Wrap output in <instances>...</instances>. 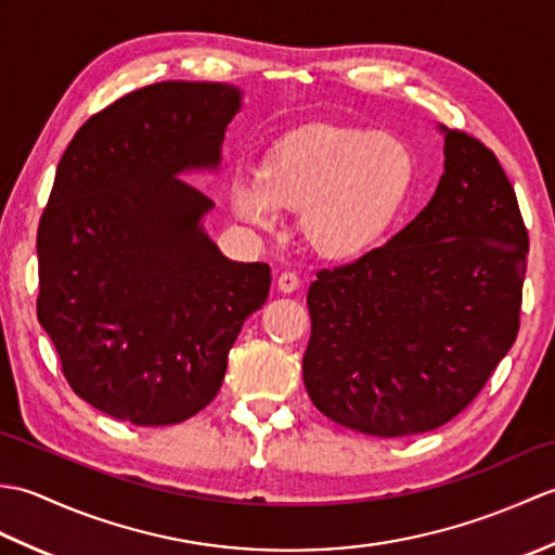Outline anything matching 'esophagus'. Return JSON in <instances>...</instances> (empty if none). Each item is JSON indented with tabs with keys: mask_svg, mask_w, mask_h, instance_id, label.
I'll use <instances>...</instances> for the list:
<instances>
[{
	"mask_svg": "<svg viewBox=\"0 0 555 555\" xmlns=\"http://www.w3.org/2000/svg\"><path fill=\"white\" fill-rule=\"evenodd\" d=\"M276 286L281 293H296L300 288V279H298V274H293V271H284V274L279 276Z\"/></svg>",
	"mask_w": 555,
	"mask_h": 555,
	"instance_id": "1",
	"label": "esophagus"
}]
</instances>
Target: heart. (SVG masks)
<instances>
[{
	"label": "heart",
	"mask_w": 555,
	"mask_h": 555,
	"mask_svg": "<svg viewBox=\"0 0 555 555\" xmlns=\"http://www.w3.org/2000/svg\"><path fill=\"white\" fill-rule=\"evenodd\" d=\"M417 176L405 143L370 131L317 126L281 145L257 176H235L233 215L259 229L279 209L300 211L308 250L328 262H356L393 229Z\"/></svg>",
	"instance_id": "obj_1"
}]
</instances>
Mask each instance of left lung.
Segmentation results:
<instances>
[{"instance_id":"left-lung-1","label":"left lung","mask_w":555,"mask_h":555,"mask_svg":"<svg viewBox=\"0 0 555 555\" xmlns=\"http://www.w3.org/2000/svg\"><path fill=\"white\" fill-rule=\"evenodd\" d=\"M443 173L420 215L358 262L320 271L302 382L317 410L362 434L453 420L520 326L527 229L496 155L436 126Z\"/></svg>"}]
</instances>
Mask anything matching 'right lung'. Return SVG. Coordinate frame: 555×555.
<instances>
[{"label":"right lung","instance_id":"add662e5","mask_svg":"<svg viewBox=\"0 0 555 555\" xmlns=\"http://www.w3.org/2000/svg\"><path fill=\"white\" fill-rule=\"evenodd\" d=\"M241 109L229 82H157L88 119L59 159L38 229V320L70 388L104 415L193 417L267 302L269 267L223 255L205 231L215 203L183 181L219 171Z\"/></svg>","mask_w":555,"mask_h":555}]
</instances>
